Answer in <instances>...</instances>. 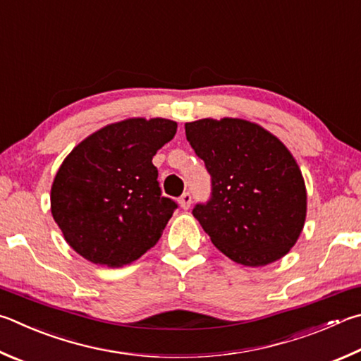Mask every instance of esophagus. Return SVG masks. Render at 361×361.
I'll return each instance as SVG.
<instances>
[{
	"label": "esophagus",
	"mask_w": 361,
	"mask_h": 361,
	"mask_svg": "<svg viewBox=\"0 0 361 361\" xmlns=\"http://www.w3.org/2000/svg\"><path fill=\"white\" fill-rule=\"evenodd\" d=\"M191 202H192V197H191V194H189V192H185V194H183L181 197L178 199L180 207H181L183 209H188L189 207H191Z\"/></svg>",
	"instance_id": "34e87169"
}]
</instances>
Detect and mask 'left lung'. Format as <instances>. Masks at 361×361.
<instances>
[{
  "label": "left lung",
  "instance_id": "8db88e82",
  "mask_svg": "<svg viewBox=\"0 0 361 361\" xmlns=\"http://www.w3.org/2000/svg\"><path fill=\"white\" fill-rule=\"evenodd\" d=\"M185 129L212 175V197L192 214L213 245L245 267L284 257L306 219L305 180L289 149L240 118H203Z\"/></svg>",
  "mask_w": 361,
  "mask_h": 361
}]
</instances>
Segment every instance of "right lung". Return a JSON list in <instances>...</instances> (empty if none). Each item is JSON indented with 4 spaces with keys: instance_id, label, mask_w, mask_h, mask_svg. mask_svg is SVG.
<instances>
[{
    "instance_id": "right-lung-1",
    "label": "right lung",
    "mask_w": 361,
    "mask_h": 361,
    "mask_svg": "<svg viewBox=\"0 0 361 361\" xmlns=\"http://www.w3.org/2000/svg\"><path fill=\"white\" fill-rule=\"evenodd\" d=\"M175 133L176 123L166 118H129L96 130L68 154L50 207L77 254L118 268L158 243L178 205L161 195L152 161Z\"/></svg>"
}]
</instances>
